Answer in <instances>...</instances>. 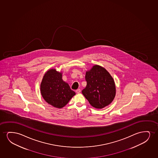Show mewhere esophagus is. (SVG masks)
<instances>
[{"label": "esophagus", "mask_w": 158, "mask_h": 158, "mask_svg": "<svg viewBox=\"0 0 158 158\" xmlns=\"http://www.w3.org/2000/svg\"><path fill=\"white\" fill-rule=\"evenodd\" d=\"M80 92H81L80 89H77V90L76 91V92L77 93H80Z\"/></svg>", "instance_id": "obj_1"}]
</instances>
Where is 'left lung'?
Returning <instances> with one entry per match:
<instances>
[{
	"label": "left lung",
	"mask_w": 158,
	"mask_h": 158,
	"mask_svg": "<svg viewBox=\"0 0 158 158\" xmlns=\"http://www.w3.org/2000/svg\"><path fill=\"white\" fill-rule=\"evenodd\" d=\"M86 87L82 93L93 107L104 108L112 102L115 95L114 81L108 72L99 65H94L86 72Z\"/></svg>",
	"instance_id": "left-lung-1"
}]
</instances>
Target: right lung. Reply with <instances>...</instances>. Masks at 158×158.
Returning <instances> with one entry per match:
<instances>
[{
	"label": "right lung",
	"instance_id": "obj_1",
	"mask_svg": "<svg viewBox=\"0 0 158 158\" xmlns=\"http://www.w3.org/2000/svg\"><path fill=\"white\" fill-rule=\"evenodd\" d=\"M41 95L48 103L56 108L65 106L76 94L62 79L61 73L55 69L48 71L40 85Z\"/></svg>",
	"mask_w": 158,
	"mask_h": 158
}]
</instances>
